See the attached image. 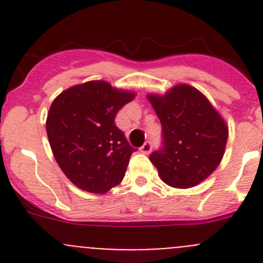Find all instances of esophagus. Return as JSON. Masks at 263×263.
Here are the masks:
<instances>
[{
    "label": "esophagus",
    "instance_id": "1",
    "mask_svg": "<svg viewBox=\"0 0 263 263\" xmlns=\"http://www.w3.org/2000/svg\"><path fill=\"white\" fill-rule=\"evenodd\" d=\"M139 150H141V153H143V154H148V153L152 152V143L147 141V142L143 143L142 147L139 148Z\"/></svg>",
    "mask_w": 263,
    "mask_h": 263
}]
</instances>
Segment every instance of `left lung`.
Returning <instances> with one entry per match:
<instances>
[{
    "label": "left lung",
    "instance_id": "8db88e82",
    "mask_svg": "<svg viewBox=\"0 0 263 263\" xmlns=\"http://www.w3.org/2000/svg\"><path fill=\"white\" fill-rule=\"evenodd\" d=\"M163 129V148L150 155L160 179L174 188H191L217 168L228 126L200 90L176 84L164 95L148 93Z\"/></svg>",
    "mask_w": 263,
    "mask_h": 263
}]
</instances>
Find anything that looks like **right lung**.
Wrapping results in <instances>:
<instances>
[{
    "label": "right lung",
    "instance_id": "obj_1",
    "mask_svg": "<svg viewBox=\"0 0 263 263\" xmlns=\"http://www.w3.org/2000/svg\"><path fill=\"white\" fill-rule=\"evenodd\" d=\"M136 97L132 90L92 80L63 90L46 120L51 150L64 175L76 187L106 194L120 184L132 153L115 118Z\"/></svg>",
    "mask_w": 263,
    "mask_h": 263
}]
</instances>
